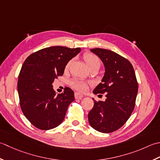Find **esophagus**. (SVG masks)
<instances>
[{
    "label": "esophagus",
    "instance_id": "1",
    "mask_svg": "<svg viewBox=\"0 0 160 160\" xmlns=\"http://www.w3.org/2000/svg\"><path fill=\"white\" fill-rule=\"evenodd\" d=\"M74 97H75V99H81L83 98V95L79 92H75L74 93Z\"/></svg>",
    "mask_w": 160,
    "mask_h": 160
}]
</instances>
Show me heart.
Returning a JSON list of instances; mask_svg holds the SVG:
<instances>
[{
    "label": "heart",
    "mask_w": 160,
    "mask_h": 160,
    "mask_svg": "<svg viewBox=\"0 0 160 160\" xmlns=\"http://www.w3.org/2000/svg\"><path fill=\"white\" fill-rule=\"evenodd\" d=\"M83 58L85 61H86L87 66H88L89 68L94 66H100L99 58L94 54L90 52L85 53L83 55ZM70 61L68 62L66 64V69H68V67L70 66ZM71 85L74 88L81 91V92H84V91H86L88 88V83L86 82V81L81 79L73 80L71 82Z\"/></svg>",
    "instance_id": "1"
}]
</instances>
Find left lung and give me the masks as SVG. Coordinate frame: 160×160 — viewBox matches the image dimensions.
<instances>
[{"label": "left lung", "instance_id": "1", "mask_svg": "<svg viewBox=\"0 0 160 160\" xmlns=\"http://www.w3.org/2000/svg\"><path fill=\"white\" fill-rule=\"evenodd\" d=\"M103 62L105 73L93 90L94 94L106 93L105 102H96L88 113L94 129L103 133L118 130L129 119L134 110L138 92L134 68L130 62L111 50L91 49Z\"/></svg>", "mask_w": 160, "mask_h": 160}]
</instances>
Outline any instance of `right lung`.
Masks as SVG:
<instances>
[{
    "instance_id": "1",
    "label": "right lung",
    "mask_w": 160,
    "mask_h": 160,
    "mask_svg": "<svg viewBox=\"0 0 160 160\" xmlns=\"http://www.w3.org/2000/svg\"><path fill=\"white\" fill-rule=\"evenodd\" d=\"M80 51L79 48L49 47L30 54L24 61L18 75V93L22 112L36 128L50 130L63 121L74 100V92L66 87L57 95L52 83Z\"/></svg>"
}]
</instances>
